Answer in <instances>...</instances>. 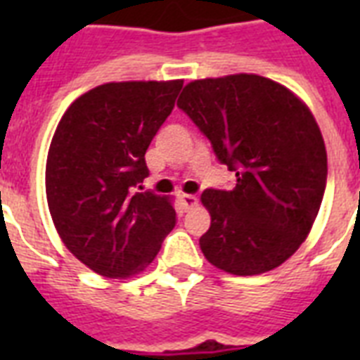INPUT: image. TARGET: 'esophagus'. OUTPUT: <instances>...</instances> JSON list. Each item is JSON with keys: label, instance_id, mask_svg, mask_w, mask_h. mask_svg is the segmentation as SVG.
<instances>
[{"label": "esophagus", "instance_id": "34e87169", "mask_svg": "<svg viewBox=\"0 0 360 360\" xmlns=\"http://www.w3.org/2000/svg\"><path fill=\"white\" fill-rule=\"evenodd\" d=\"M179 202H181V205H183V209H185V211H188V209L196 207L198 198L194 196V194H181Z\"/></svg>", "mask_w": 360, "mask_h": 360}]
</instances>
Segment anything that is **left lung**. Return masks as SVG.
<instances>
[{"label":"left lung","mask_w":360,"mask_h":360,"mask_svg":"<svg viewBox=\"0 0 360 360\" xmlns=\"http://www.w3.org/2000/svg\"><path fill=\"white\" fill-rule=\"evenodd\" d=\"M177 106L236 174L231 191L202 194L211 214L200 237L203 256L239 276L278 267L310 233L327 185V151L312 112L257 75L194 80Z\"/></svg>","instance_id":"8db88e82"}]
</instances>
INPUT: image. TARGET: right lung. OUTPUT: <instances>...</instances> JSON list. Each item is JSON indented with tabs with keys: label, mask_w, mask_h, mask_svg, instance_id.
Here are the masks:
<instances>
[{
	"label": "right lung",
	"mask_w": 360,
	"mask_h": 360,
	"mask_svg": "<svg viewBox=\"0 0 360 360\" xmlns=\"http://www.w3.org/2000/svg\"><path fill=\"white\" fill-rule=\"evenodd\" d=\"M183 80L112 82L84 93L59 121L46 158V200L65 246L95 273L127 278L174 230L168 198L136 192L146 151Z\"/></svg>",
	"instance_id": "right-lung-1"
}]
</instances>
